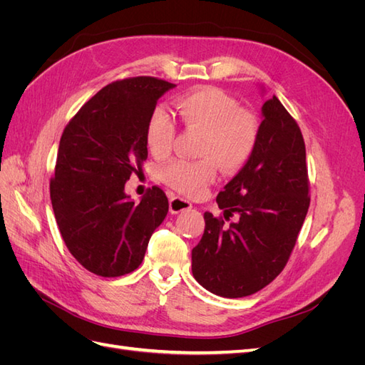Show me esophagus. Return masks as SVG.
<instances>
[{"instance_id":"1","label":"esophagus","mask_w":365,"mask_h":365,"mask_svg":"<svg viewBox=\"0 0 365 365\" xmlns=\"http://www.w3.org/2000/svg\"><path fill=\"white\" fill-rule=\"evenodd\" d=\"M169 207H170L172 215H178V213L184 212V210H189L192 207V204L187 200H182V197H180V196H170Z\"/></svg>"}]
</instances>
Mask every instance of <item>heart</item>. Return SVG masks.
Here are the masks:
<instances>
[{"label":"heart","mask_w":365,"mask_h":365,"mask_svg":"<svg viewBox=\"0 0 365 365\" xmlns=\"http://www.w3.org/2000/svg\"><path fill=\"white\" fill-rule=\"evenodd\" d=\"M182 123L201 130L197 143L200 160H172L160 176L180 193L197 196L215 180L216 163L227 172L240 169L252 155L259 140V125L250 113L242 111L233 97L217 88L205 86L184 94L175 102ZM176 128L164 109L158 108L146 126V145L153 155L163 158L172 149Z\"/></svg>","instance_id":"1"}]
</instances>
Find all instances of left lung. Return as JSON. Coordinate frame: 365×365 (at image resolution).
<instances>
[{
  "label": "left lung",
  "instance_id": "1",
  "mask_svg": "<svg viewBox=\"0 0 365 365\" xmlns=\"http://www.w3.org/2000/svg\"><path fill=\"white\" fill-rule=\"evenodd\" d=\"M216 202L224 218L236 214L237 220L225 226L204 213V235L192 250L193 277L220 297L251 295L283 271L311 202L302 130L275 96L262 105L251 158Z\"/></svg>",
  "mask_w": 365,
  "mask_h": 365
}]
</instances>
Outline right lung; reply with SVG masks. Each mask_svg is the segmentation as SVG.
<instances>
[{"mask_svg": "<svg viewBox=\"0 0 365 365\" xmlns=\"http://www.w3.org/2000/svg\"><path fill=\"white\" fill-rule=\"evenodd\" d=\"M175 86L155 77L109 83L63 129L50 182L54 217L74 259L102 277L137 269L169 212L160 187L135 202L125 184L148 158L146 126L158 98Z\"/></svg>", "mask_w": 365, "mask_h": 365, "instance_id": "1", "label": "right lung"}]
</instances>
